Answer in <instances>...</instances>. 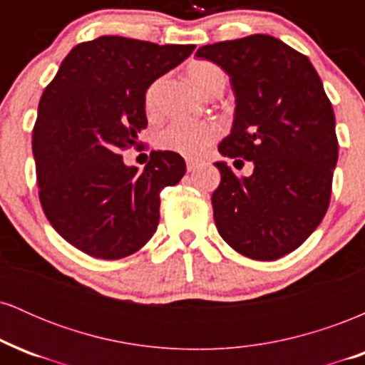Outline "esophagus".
<instances>
[{
  "label": "esophagus",
  "instance_id": "34e87169",
  "mask_svg": "<svg viewBox=\"0 0 365 365\" xmlns=\"http://www.w3.org/2000/svg\"><path fill=\"white\" fill-rule=\"evenodd\" d=\"M197 168H199V163H197V161H187V170L188 171H195Z\"/></svg>",
  "mask_w": 365,
  "mask_h": 365
}]
</instances>
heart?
I'll return each instance as SVG.
<instances>
[{
  "label": "heart",
  "mask_w": 365,
  "mask_h": 365,
  "mask_svg": "<svg viewBox=\"0 0 365 365\" xmlns=\"http://www.w3.org/2000/svg\"><path fill=\"white\" fill-rule=\"evenodd\" d=\"M188 77L194 86L202 94H206L209 87H212L217 81H226L223 70L215 63L206 60H197L188 65ZM158 92L159 81L150 83L145 91V110L148 113H156L158 110ZM220 135L216 125L207 121H187L177 120L170 123L158 137V145L161 149L173 150L188 159H197L206 153L209 145Z\"/></svg>",
  "instance_id": "obj_1"
}]
</instances>
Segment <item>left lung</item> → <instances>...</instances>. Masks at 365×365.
Wrapping results in <instances>:
<instances>
[{
  "mask_svg": "<svg viewBox=\"0 0 365 365\" xmlns=\"http://www.w3.org/2000/svg\"><path fill=\"white\" fill-rule=\"evenodd\" d=\"M195 56L221 66L235 94L232 132L217 150L254 163L244 178L215 163L216 228L245 257L276 261L307 240L329 206L338 161L333 106L309 58L273 36L207 44Z\"/></svg>",
  "mask_w": 365,
  "mask_h": 365,
  "instance_id": "left-lung-1",
  "label": "left lung"
}]
</instances>
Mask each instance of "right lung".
I'll return each instance as SVG.
<instances>
[{
    "label": "right lung",
    "instance_id": "add662e5",
    "mask_svg": "<svg viewBox=\"0 0 365 365\" xmlns=\"http://www.w3.org/2000/svg\"><path fill=\"white\" fill-rule=\"evenodd\" d=\"M194 49L103 36L75 46L44 89L32 133L39 199L53 228L82 252L127 257L156 232L159 194L182 180L185 161L153 150L139 173L120 150L148 127L150 83Z\"/></svg>",
    "mask_w": 365,
    "mask_h": 365
}]
</instances>
